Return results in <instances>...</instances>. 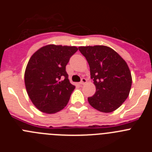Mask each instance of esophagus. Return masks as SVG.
<instances>
[{
  "mask_svg": "<svg viewBox=\"0 0 152 152\" xmlns=\"http://www.w3.org/2000/svg\"><path fill=\"white\" fill-rule=\"evenodd\" d=\"M87 83V80H86V78H81V80H80V85H84V84H86Z\"/></svg>",
  "mask_w": 152,
  "mask_h": 152,
  "instance_id": "obj_1",
  "label": "esophagus"
}]
</instances>
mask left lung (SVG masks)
Instances as JSON below:
<instances>
[{
    "label": "left lung",
    "instance_id": "left-lung-1",
    "mask_svg": "<svg viewBox=\"0 0 152 152\" xmlns=\"http://www.w3.org/2000/svg\"><path fill=\"white\" fill-rule=\"evenodd\" d=\"M90 66L91 77L96 86L88 102L97 110L111 113L127 99L132 86V76L123 58L105 45L78 47Z\"/></svg>",
    "mask_w": 152,
    "mask_h": 152
}]
</instances>
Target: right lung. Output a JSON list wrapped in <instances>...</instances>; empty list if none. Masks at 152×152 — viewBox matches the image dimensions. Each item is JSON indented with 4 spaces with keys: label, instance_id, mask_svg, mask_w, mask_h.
<instances>
[{
    "label": "right lung",
    "instance_id": "obj_1",
    "mask_svg": "<svg viewBox=\"0 0 152 152\" xmlns=\"http://www.w3.org/2000/svg\"><path fill=\"white\" fill-rule=\"evenodd\" d=\"M77 48L48 45L36 51L25 71V85L31 101L45 113L66 107L75 86L70 83L66 65Z\"/></svg>",
    "mask_w": 152,
    "mask_h": 152
}]
</instances>
